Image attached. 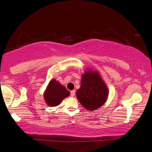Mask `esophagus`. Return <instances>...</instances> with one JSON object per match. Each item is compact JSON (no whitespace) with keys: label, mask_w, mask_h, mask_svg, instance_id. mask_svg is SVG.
Instances as JSON below:
<instances>
[{"label":"esophagus","mask_w":152,"mask_h":152,"mask_svg":"<svg viewBox=\"0 0 152 152\" xmlns=\"http://www.w3.org/2000/svg\"><path fill=\"white\" fill-rule=\"evenodd\" d=\"M75 92H76V91H75V90H73V91H72L71 92H70V95L72 96H74V95H75Z\"/></svg>","instance_id":"1"}]
</instances>
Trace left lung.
Masks as SVG:
<instances>
[{
  "mask_svg": "<svg viewBox=\"0 0 152 152\" xmlns=\"http://www.w3.org/2000/svg\"><path fill=\"white\" fill-rule=\"evenodd\" d=\"M76 96L82 106L90 110L96 109L104 103L108 89L96 71L88 70L84 74Z\"/></svg>",
  "mask_w": 152,
  "mask_h": 152,
  "instance_id": "obj_1",
  "label": "left lung"
}]
</instances>
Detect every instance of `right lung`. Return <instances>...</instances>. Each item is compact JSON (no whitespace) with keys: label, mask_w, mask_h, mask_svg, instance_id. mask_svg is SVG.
Listing matches in <instances>:
<instances>
[{"label":"right lung","mask_w":152,"mask_h":152,"mask_svg":"<svg viewBox=\"0 0 152 152\" xmlns=\"http://www.w3.org/2000/svg\"><path fill=\"white\" fill-rule=\"evenodd\" d=\"M70 95V92L56 80H51L44 93V99L49 106L56 107L60 104L64 98Z\"/></svg>","instance_id":"1"}]
</instances>
